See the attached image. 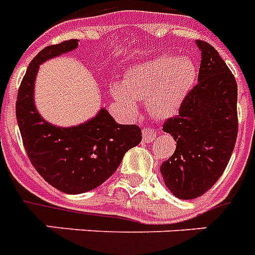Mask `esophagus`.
Masks as SVG:
<instances>
[{"instance_id":"obj_1","label":"esophagus","mask_w":255,"mask_h":255,"mask_svg":"<svg viewBox=\"0 0 255 255\" xmlns=\"http://www.w3.org/2000/svg\"><path fill=\"white\" fill-rule=\"evenodd\" d=\"M156 129L155 128H144L143 129V141L144 143H152L156 137Z\"/></svg>"}]
</instances>
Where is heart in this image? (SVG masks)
I'll return each mask as SVG.
<instances>
[{
	"mask_svg": "<svg viewBox=\"0 0 255 255\" xmlns=\"http://www.w3.org/2000/svg\"><path fill=\"white\" fill-rule=\"evenodd\" d=\"M196 75L192 59L161 54L128 70L123 85L112 86V95L127 108L135 107L136 99H145L155 115L170 116L184 103Z\"/></svg>",
	"mask_w": 255,
	"mask_h": 255,
	"instance_id": "heart-1",
	"label": "heart"
}]
</instances>
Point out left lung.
I'll return each mask as SVG.
<instances>
[{
	"instance_id": "8db88e82",
	"label": "left lung",
	"mask_w": 255,
	"mask_h": 255,
	"mask_svg": "<svg viewBox=\"0 0 255 255\" xmlns=\"http://www.w3.org/2000/svg\"><path fill=\"white\" fill-rule=\"evenodd\" d=\"M201 51L198 83L190 90L178 115L163 131L176 141V151L160 173L174 197H200L217 182L229 163L238 132L237 83L217 50L196 41Z\"/></svg>"
}]
</instances>
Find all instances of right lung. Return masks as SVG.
Wrapping results in <instances>:
<instances>
[{"label":"right lung","instance_id":"1","mask_svg":"<svg viewBox=\"0 0 255 255\" xmlns=\"http://www.w3.org/2000/svg\"><path fill=\"white\" fill-rule=\"evenodd\" d=\"M78 39L47 46L30 62L18 90L15 115L26 153L37 172L63 193L98 188L114 174L124 153L141 141L135 124H119L106 108L71 127L49 123L34 103V86L42 63L78 49Z\"/></svg>","mask_w":255,"mask_h":255}]
</instances>
